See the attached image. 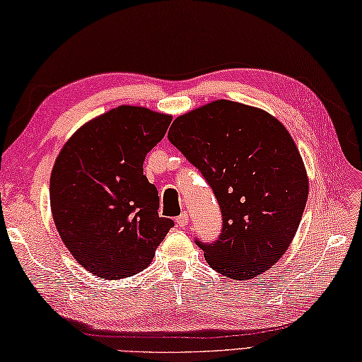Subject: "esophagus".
<instances>
[{
	"mask_svg": "<svg viewBox=\"0 0 362 362\" xmlns=\"http://www.w3.org/2000/svg\"><path fill=\"white\" fill-rule=\"evenodd\" d=\"M188 222H189V218H188V213L187 211H183L179 218L175 219V224H177V227H187L188 226Z\"/></svg>",
	"mask_w": 362,
	"mask_h": 362,
	"instance_id": "1",
	"label": "esophagus"
}]
</instances>
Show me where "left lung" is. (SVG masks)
I'll return each mask as SVG.
<instances>
[{
	"label": "left lung",
	"instance_id": "8db88e82",
	"mask_svg": "<svg viewBox=\"0 0 362 362\" xmlns=\"http://www.w3.org/2000/svg\"><path fill=\"white\" fill-rule=\"evenodd\" d=\"M168 138L218 199L222 232L196 244L214 271L250 280L279 261L308 199V175L281 122L257 107L219 99L175 118Z\"/></svg>",
	"mask_w": 362,
	"mask_h": 362
}]
</instances>
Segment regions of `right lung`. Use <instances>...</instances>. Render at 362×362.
I'll return each instance as SVG.
<instances>
[{
  "label": "right lung",
  "instance_id": "1",
  "mask_svg": "<svg viewBox=\"0 0 362 362\" xmlns=\"http://www.w3.org/2000/svg\"><path fill=\"white\" fill-rule=\"evenodd\" d=\"M173 117L119 105L83 124L60 151L49 180L57 232L78 263L119 280L151 264L173 219L158 216V191L143 161Z\"/></svg>",
  "mask_w": 362,
  "mask_h": 362
}]
</instances>
